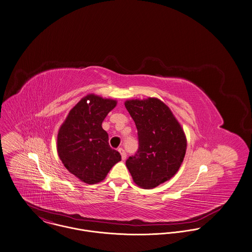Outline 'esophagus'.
I'll list each match as a JSON object with an SVG mask.
<instances>
[{
    "mask_svg": "<svg viewBox=\"0 0 252 252\" xmlns=\"http://www.w3.org/2000/svg\"><path fill=\"white\" fill-rule=\"evenodd\" d=\"M118 151L120 152V154H121V156H122V159H123V160H125V159L126 158V154L125 150H124L123 148H119V150H118Z\"/></svg>",
    "mask_w": 252,
    "mask_h": 252,
    "instance_id": "esophagus-1",
    "label": "esophagus"
}]
</instances>
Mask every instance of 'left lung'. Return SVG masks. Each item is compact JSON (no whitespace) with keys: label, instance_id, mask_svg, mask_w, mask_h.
<instances>
[{"label":"left lung","instance_id":"8db88e82","mask_svg":"<svg viewBox=\"0 0 252 252\" xmlns=\"http://www.w3.org/2000/svg\"><path fill=\"white\" fill-rule=\"evenodd\" d=\"M133 119L139 148L126 161L133 182L142 189H155L170 180L181 167L187 138L180 123L165 103L156 97L125 102Z\"/></svg>","mask_w":252,"mask_h":252}]
</instances>
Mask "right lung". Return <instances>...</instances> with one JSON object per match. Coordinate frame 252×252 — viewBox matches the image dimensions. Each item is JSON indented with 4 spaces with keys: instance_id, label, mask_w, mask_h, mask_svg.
Returning <instances> with one entry per match:
<instances>
[{
    "instance_id": "1",
    "label": "right lung",
    "mask_w": 252,
    "mask_h": 252,
    "mask_svg": "<svg viewBox=\"0 0 252 252\" xmlns=\"http://www.w3.org/2000/svg\"><path fill=\"white\" fill-rule=\"evenodd\" d=\"M89 100V103L86 101ZM117 101L94 94L83 97L68 113L57 137V151L64 167L80 181L94 185L103 181L121 155L108 143L101 125Z\"/></svg>"
}]
</instances>
